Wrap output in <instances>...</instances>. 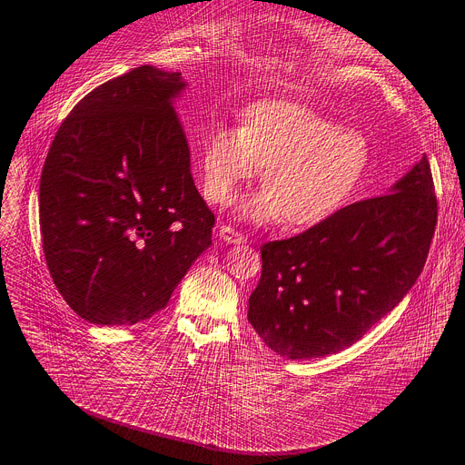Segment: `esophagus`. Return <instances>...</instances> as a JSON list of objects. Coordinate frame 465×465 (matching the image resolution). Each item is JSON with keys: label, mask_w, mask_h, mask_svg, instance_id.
<instances>
[{"label": "esophagus", "mask_w": 465, "mask_h": 465, "mask_svg": "<svg viewBox=\"0 0 465 465\" xmlns=\"http://www.w3.org/2000/svg\"><path fill=\"white\" fill-rule=\"evenodd\" d=\"M219 238L223 240V242H227V244H244V242H246L244 234L234 231L232 227H227V225L219 227Z\"/></svg>", "instance_id": "34e87169"}]
</instances>
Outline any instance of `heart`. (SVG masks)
<instances>
[{"label":"heart","instance_id":"b5f03b06","mask_svg":"<svg viewBox=\"0 0 465 465\" xmlns=\"http://www.w3.org/2000/svg\"><path fill=\"white\" fill-rule=\"evenodd\" d=\"M204 194L231 204L261 168L255 196L240 215L255 223L299 231L339 212L365 180L371 145L356 130L342 128L295 102H262L242 114L240 126H210L198 149Z\"/></svg>","mask_w":465,"mask_h":465}]
</instances>
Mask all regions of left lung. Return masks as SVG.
<instances>
[{"instance_id":"1","label":"left lung","mask_w":465,"mask_h":465,"mask_svg":"<svg viewBox=\"0 0 465 465\" xmlns=\"http://www.w3.org/2000/svg\"><path fill=\"white\" fill-rule=\"evenodd\" d=\"M435 225L437 198L424 154L390 194L353 203L293 238L261 246L248 322L290 360L351 346L409 293Z\"/></svg>"}]
</instances>
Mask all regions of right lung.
<instances>
[{
    "instance_id": "right-lung-1",
    "label": "right lung",
    "mask_w": 465,
    "mask_h": 465,
    "mask_svg": "<svg viewBox=\"0 0 465 465\" xmlns=\"http://www.w3.org/2000/svg\"><path fill=\"white\" fill-rule=\"evenodd\" d=\"M183 88L180 72L140 65L88 93L51 143L39 183L43 252L86 322L149 320L212 244L215 217L173 109Z\"/></svg>"
}]
</instances>
